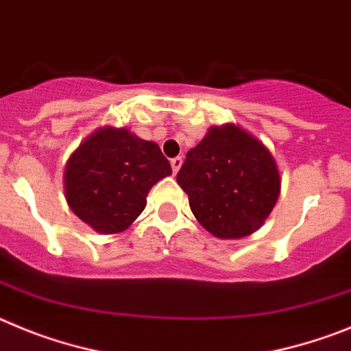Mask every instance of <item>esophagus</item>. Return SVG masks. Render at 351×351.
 <instances>
[{
    "label": "esophagus",
    "mask_w": 351,
    "mask_h": 351,
    "mask_svg": "<svg viewBox=\"0 0 351 351\" xmlns=\"http://www.w3.org/2000/svg\"><path fill=\"white\" fill-rule=\"evenodd\" d=\"M182 162L183 159L182 157H175V159H171V168H173V173H178V169L182 168Z\"/></svg>",
    "instance_id": "1"
}]
</instances>
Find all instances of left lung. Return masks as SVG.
I'll list each match as a JSON object with an SVG mask.
<instances>
[{
    "mask_svg": "<svg viewBox=\"0 0 351 351\" xmlns=\"http://www.w3.org/2000/svg\"><path fill=\"white\" fill-rule=\"evenodd\" d=\"M176 182L197 222L222 239L255 232L273 211L282 185L269 150L236 124L210 128L187 152Z\"/></svg>",
    "mask_w": 351,
    "mask_h": 351,
    "instance_id": "left-lung-1",
    "label": "left lung"
}]
</instances>
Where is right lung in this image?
<instances>
[{"instance_id":"right-lung-1","label":"right lung","mask_w":351,"mask_h":351,"mask_svg":"<svg viewBox=\"0 0 351 351\" xmlns=\"http://www.w3.org/2000/svg\"><path fill=\"white\" fill-rule=\"evenodd\" d=\"M171 166L159 145L125 128H101L69 156L64 168L68 206L101 234L128 229L147 206V195Z\"/></svg>"}]
</instances>
